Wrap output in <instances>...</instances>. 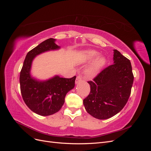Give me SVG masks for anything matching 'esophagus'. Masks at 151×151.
<instances>
[{
    "mask_svg": "<svg viewBox=\"0 0 151 151\" xmlns=\"http://www.w3.org/2000/svg\"><path fill=\"white\" fill-rule=\"evenodd\" d=\"M81 79H82V77H81V76H77V78H76V84L79 83V82L81 81Z\"/></svg>",
    "mask_w": 151,
    "mask_h": 151,
    "instance_id": "obj_1",
    "label": "esophagus"
}]
</instances>
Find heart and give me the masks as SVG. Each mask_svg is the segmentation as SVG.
Masks as SVG:
<instances>
[{
	"instance_id": "heart-1",
	"label": "heart",
	"mask_w": 151,
	"mask_h": 151,
	"mask_svg": "<svg viewBox=\"0 0 151 151\" xmlns=\"http://www.w3.org/2000/svg\"><path fill=\"white\" fill-rule=\"evenodd\" d=\"M99 53L93 50H86L83 52V57L86 62H90L95 60L89 67L86 68L85 74L88 77H94L96 76L99 70L104 65L106 59L104 57L99 56Z\"/></svg>"
}]
</instances>
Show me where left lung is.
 Listing matches in <instances>:
<instances>
[{"label":"left lung","instance_id":"obj_1","mask_svg":"<svg viewBox=\"0 0 151 151\" xmlns=\"http://www.w3.org/2000/svg\"><path fill=\"white\" fill-rule=\"evenodd\" d=\"M113 64L105 68L93 81L90 93L83 100L86 111L99 120L116 115L125 106L134 82L131 63L113 50Z\"/></svg>","mask_w":151,"mask_h":151}]
</instances>
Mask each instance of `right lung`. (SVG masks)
<instances>
[{"instance_id":"add662e5","label":"right lung","mask_w":151,"mask_h":151,"mask_svg":"<svg viewBox=\"0 0 151 151\" xmlns=\"http://www.w3.org/2000/svg\"><path fill=\"white\" fill-rule=\"evenodd\" d=\"M55 39L49 38L27 53L20 72L19 83L22 99L32 111L41 116H48L58 112L65 102L68 91L75 86L76 76L70 79L55 76L40 81L31 75L34 58L38 55L60 48Z\"/></svg>"}]
</instances>
